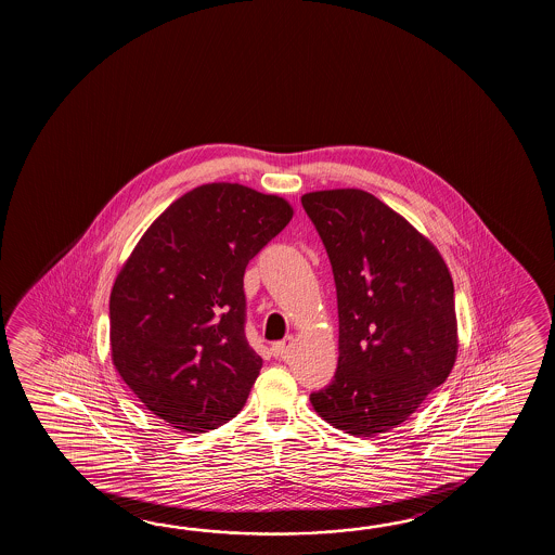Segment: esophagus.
Wrapping results in <instances>:
<instances>
[{
  "label": "esophagus",
  "mask_w": 555,
  "mask_h": 555,
  "mask_svg": "<svg viewBox=\"0 0 555 555\" xmlns=\"http://www.w3.org/2000/svg\"><path fill=\"white\" fill-rule=\"evenodd\" d=\"M289 347H292V341L287 339V341H278L272 345V354L275 359H285L287 353H289Z\"/></svg>",
  "instance_id": "34e87169"
}]
</instances>
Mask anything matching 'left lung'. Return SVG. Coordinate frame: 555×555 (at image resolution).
Masks as SVG:
<instances>
[{
	"instance_id": "8db88e82",
	"label": "left lung",
	"mask_w": 555,
	"mask_h": 555,
	"mask_svg": "<svg viewBox=\"0 0 555 555\" xmlns=\"http://www.w3.org/2000/svg\"><path fill=\"white\" fill-rule=\"evenodd\" d=\"M327 249L339 309V363L315 413L353 437L402 425L459 353L454 285L438 251L365 190L301 196Z\"/></svg>"
}]
</instances>
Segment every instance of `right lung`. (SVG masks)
<instances>
[{"label": "right lung", "instance_id": "1", "mask_svg": "<svg viewBox=\"0 0 555 555\" xmlns=\"http://www.w3.org/2000/svg\"><path fill=\"white\" fill-rule=\"evenodd\" d=\"M292 216L280 196L204 184L154 220L118 272L113 365L168 425L208 433L246 404L261 357L244 333V272Z\"/></svg>", "mask_w": 555, "mask_h": 555}]
</instances>
